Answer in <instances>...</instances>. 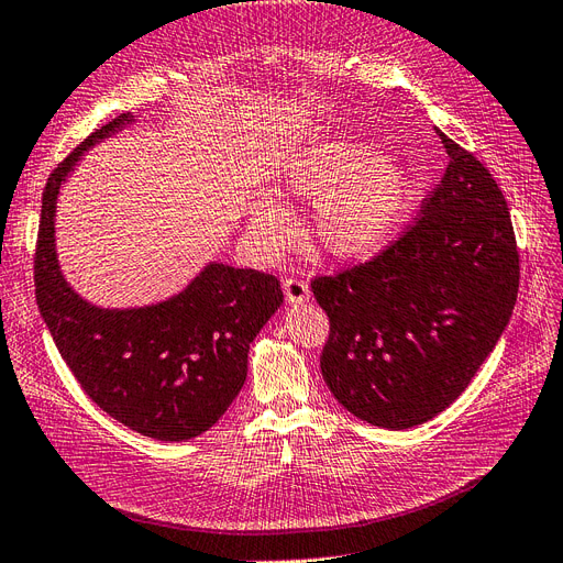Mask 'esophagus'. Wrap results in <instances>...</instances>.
<instances>
[{
  "label": "esophagus",
  "mask_w": 563,
  "mask_h": 563,
  "mask_svg": "<svg viewBox=\"0 0 563 563\" xmlns=\"http://www.w3.org/2000/svg\"><path fill=\"white\" fill-rule=\"evenodd\" d=\"M284 296H286L288 305H300L310 298V286H308V282L288 277L284 282Z\"/></svg>",
  "instance_id": "esophagus-1"
}]
</instances>
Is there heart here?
<instances>
[{
	"label": "heart",
	"instance_id": "b5f03b06",
	"mask_svg": "<svg viewBox=\"0 0 563 563\" xmlns=\"http://www.w3.org/2000/svg\"><path fill=\"white\" fill-rule=\"evenodd\" d=\"M284 190L317 201L312 236L333 258H362L399 228L413 199L406 168L362 141L335 139L305 150L286 166ZM249 230L263 249H282L294 236L284 201L261 195L249 209Z\"/></svg>",
	"mask_w": 563,
	"mask_h": 563
}]
</instances>
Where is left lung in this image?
I'll use <instances>...</instances> for the list:
<instances>
[{"mask_svg":"<svg viewBox=\"0 0 563 563\" xmlns=\"http://www.w3.org/2000/svg\"><path fill=\"white\" fill-rule=\"evenodd\" d=\"M449 166L395 244L312 294L329 314L321 376L347 411L408 430L444 411L496 347L519 291L507 201L446 133Z\"/></svg>","mask_w":563,"mask_h":563,"instance_id":"left-lung-1","label":"left lung"}]
</instances>
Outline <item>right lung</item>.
I'll use <instances>...</instances> for the list:
<instances>
[{"label": "right lung", "instance_id": "obj_1", "mask_svg": "<svg viewBox=\"0 0 563 563\" xmlns=\"http://www.w3.org/2000/svg\"><path fill=\"white\" fill-rule=\"evenodd\" d=\"M133 122L96 129L48 176L35 253V291L54 343L93 404L159 441L199 437L240 395L249 345L284 302L279 279L209 263L180 294L145 308H98L65 282L56 253L60 185L84 152Z\"/></svg>", "mask_w": 563, "mask_h": 563}]
</instances>
